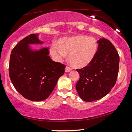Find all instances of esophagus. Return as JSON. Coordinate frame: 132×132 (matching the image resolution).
Wrapping results in <instances>:
<instances>
[{
	"label": "esophagus",
	"mask_w": 132,
	"mask_h": 132,
	"mask_svg": "<svg viewBox=\"0 0 132 132\" xmlns=\"http://www.w3.org/2000/svg\"><path fill=\"white\" fill-rule=\"evenodd\" d=\"M72 70V68L69 67V66H66V68H65V72H69Z\"/></svg>",
	"instance_id": "esophagus-1"
}]
</instances>
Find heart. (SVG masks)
<instances>
[{"label":"heart","instance_id":"obj_1","mask_svg":"<svg viewBox=\"0 0 132 132\" xmlns=\"http://www.w3.org/2000/svg\"><path fill=\"white\" fill-rule=\"evenodd\" d=\"M97 51L98 43L95 38L79 35L60 39L58 46L52 45L50 53L58 61L69 54V63L74 67L82 68L90 64Z\"/></svg>","mask_w":132,"mask_h":132}]
</instances>
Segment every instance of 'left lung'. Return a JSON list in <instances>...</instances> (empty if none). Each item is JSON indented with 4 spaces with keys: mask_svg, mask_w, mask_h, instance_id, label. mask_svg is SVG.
<instances>
[{
    "mask_svg": "<svg viewBox=\"0 0 132 132\" xmlns=\"http://www.w3.org/2000/svg\"><path fill=\"white\" fill-rule=\"evenodd\" d=\"M97 53L90 64L77 69L80 78L76 85L77 93L84 101L91 102L101 99L110 92L116 82L119 56L109 40H98Z\"/></svg>",
    "mask_w": 132,
    "mask_h": 132,
    "instance_id": "obj_1",
    "label": "left lung"
}]
</instances>
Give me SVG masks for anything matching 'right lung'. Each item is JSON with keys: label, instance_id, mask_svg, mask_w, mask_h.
<instances>
[{"label": "right lung", "instance_id": "right-lung-1", "mask_svg": "<svg viewBox=\"0 0 132 132\" xmlns=\"http://www.w3.org/2000/svg\"><path fill=\"white\" fill-rule=\"evenodd\" d=\"M39 34H32L13 48L9 76L15 89L23 97L33 101L45 100L64 73L65 65L52 61L48 48L33 50L30 44H42Z\"/></svg>", "mask_w": 132, "mask_h": 132}]
</instances>
